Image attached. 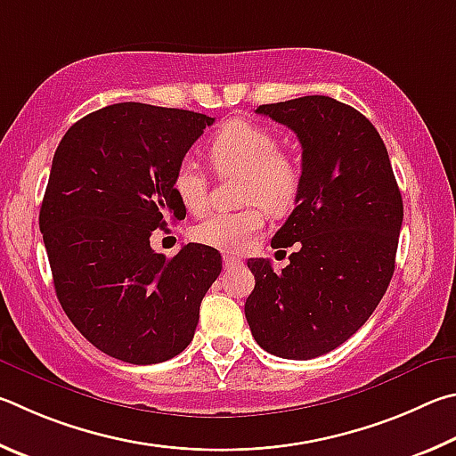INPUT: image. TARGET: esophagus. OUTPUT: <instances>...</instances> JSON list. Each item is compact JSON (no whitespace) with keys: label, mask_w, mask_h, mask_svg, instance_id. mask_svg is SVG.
Returning a JSON list of instances; mask_svg holds the SVG:
<instances>
[{"label":"esophagus","mask_w":456,"mask_h":456,"mask_svg":"<svg viewBox=\"0 0 456 456\" xmlns=\"http://www.w3.org/2000/svg\"><path fill=\"white\" fill-rule=\"evenodd\" d=\"M238 265H242V260L238 256H228V254L224 256V266H226V268H232V266H238Z\"/></svg>","instance_id":"34e87169"}]
</instances>
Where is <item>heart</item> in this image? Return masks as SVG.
Returning a JSON list of instances; mask_svg holds the SVG:
<instances>
[{"instance_id":"b5f03b06","label":"heart","mask_w":456,"mask_h":456,"mask_svg":"<svg viewBox=\"0 0 456 456\" xmlns=\"http://www.w3.org/2000/svg\"><path fill=\"white\" fill-rule=\"evenodd\" d=\"M218 172H238L242 200L254 202L238 212H214L191 228L196 242L222 252H244L266 224L265 204L273 212H289L302 190V167L278 150L276 135L258 124L236 119L224 126L208 146ZM172 190L188 212H202L208 202L206 175L191 158H183L172 175Z\"/></svg>"}]
</instances>
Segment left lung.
Masks as SVG:
<instances>
[{
  "mask_svg": "<svg viewBox=\"0 0 456 456\" xmlns=\"http://www.w3.org/2000/svg\"><path fill=\"white\" fill-rule=\"evenodd\" d=\"M256 114L289 126L302 146V190L274 248L296 244L274 273L252 258L244 313L270 354L308 361L330 353L369 321L395 273L403 196L380 134L329 95L265 103Z\"/></svg>",
  "mask_w": 456,
  "mask_h": 456,
  "instance_id": "obj_1",
  "label": "left lung"
}]
</instances>
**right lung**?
I'll return each mask as SVG.
<instances>
[{
    "mask_svg": "<svg viewBox=\"0 0 456 456\" xmlns=\"http://www.w3.org/2000/svg\"><path fill=\"white\" fill-rule=\"evenodd\" d=\"M214 118L124 102L69 127L53 154L39 230L63 313L108 356L156 364L186 348L222 270L218 250L174 258L150 236L186 218L172 175Z\"/></svg>",
    "mask_w": 456,
    "mask_h": 456,
    "instance_id": "1",
    "label": "right lung"
}]
</instances>
